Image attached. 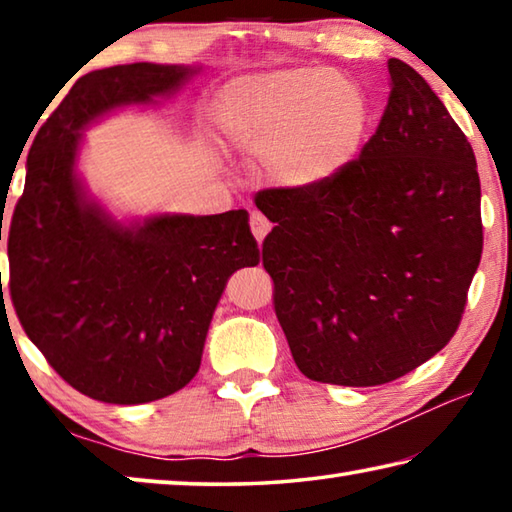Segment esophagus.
I'll return each mask as SVG.
<instances>
[{"label":"esophagus","mask_w":512,"mask_h":512,"mask_svg":"<svg viewBox=\"0 0 512 512\" xmlns=\"http://www.w3.org/2000/svg\"><path fill=\"white\" fill-rule=\"evenodd\" d=\"M250 230H253V235H255L259 244H262L264 237L268 235V230H271V221H268L264 214L253 212V214H250Z\"/></svg>","instance_id":"34e87169"}]
</instances>
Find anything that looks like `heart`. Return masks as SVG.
Segmentation results:
<instances>
[{
  "mask_svg": "<svg viewBox=\"0 0 512 512\" xmlns=\"http://www.w3.org/2000/svg\"><path fill=\"white\" fill-rule=\"evenodd\" d=\"M221 133L264 162L277 185L314 189L359 158L372 110L359 83L332 69H280L228 83L216 110Z\"/></svg>",
  "mask_w": 512,
  "mask_h": 512,
  "instance_id": "obj_1",
  "label": "heart"
}]
</instances>
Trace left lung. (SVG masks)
Segmentation results:
<instances>
[{"instance_id":"left-lung-1","label":"left lung","mask_w":512,"mask_h":512,"mask_svg":"<svg viewBox=\"0 0 512 512\" xmlns=\"http://www.w3.org/2000/svg\"><path fill=\"white\" fill-rule=\"evenodd\" d=\"M375 135L339 178L264 189L262 246L293 361L314 381L379 386L429 361L461 323L481 262L470 142L429 83L388 60Z\"/></svg>"}]
</instances>
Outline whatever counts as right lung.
I'll return each mask as SVG.
<instances>
[{
  "label": "right lung",
  "mask_w": 512,
  "mask_h": 512,
  "mask_svg": "<svg viewBox=\"0 0 512 512\" xmlns=\"http://www.w3.org/2000/svg\"><path fill=\"white\" fill-rule=\"evenodd\" d=\"M198 72L155 63L94 69L40 126L27 155L8 228V291L49 366L92 400L144 404L187 386L225 282L259 264L246 210L119 221L76 171L85 128L171 97Z\"/></svg>",
  "instance_id": "obj_1"
}]
</instances>
